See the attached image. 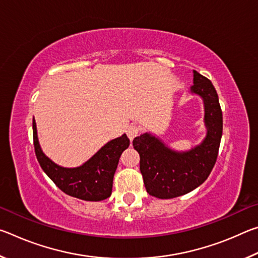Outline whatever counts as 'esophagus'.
<instances>
[{
  "mask_svg": "<svg viewBox=\"0 0 258 258\" xmlns=\"http://www.w3.org/2000/svg\"><path fill=\"white\" fill-rule=\"evenodd\" d=\"M140 132V127L137 125H130L127 126V128H126V134H127V137L130 140H133L135 137H138V134Z\"/></svg>",
  "mask_w": 258,
  "mask_h": 258,
  "instance_id": "1",
  "label": "esophagus"
}]
</instances>
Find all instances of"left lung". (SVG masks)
Here are the masks:
<instances>
[{"instance_id":"8db88e82","label":"left lung","mask_w":258,"mask_h":258,"mask_svg":"<svg viewBox=\"0 0 258 258\" xmlns=\"http://www.w3.org/2000/svg\"><path fill=\"white\" fill-rule=\"evenodd\" d=\"M191 92L200 95L205 104L207 134L199 146L180 152L169 149L150 133L133 140L147 192L156 198L171 199L195 190L207 180L216 163L223 131L218 95L212 82L196 71Z\"/></svg>"}]
</instances>
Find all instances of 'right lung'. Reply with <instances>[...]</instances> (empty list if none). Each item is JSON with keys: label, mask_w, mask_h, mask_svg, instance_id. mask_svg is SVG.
<instances>
[{"label": "right lung", "mask_w": 258, "mask_h": 258, "mask_svg": "<svg viewBox=\"0 0 258 258\" xmlns=\"http://www.w3.org/2000/svg\"><path fill=\"white\" fill-rule=\"evenodd\" d=\"M33 139L38 163L61 191L86 202H100L110 197L113 174L119 157L130 146L127 135L123 134L109 141L86 163L75 168L61 167L43 154L38 143L35 119H33Z\"/></svg>", "instance_id": "obj_1"}]
</instances>
